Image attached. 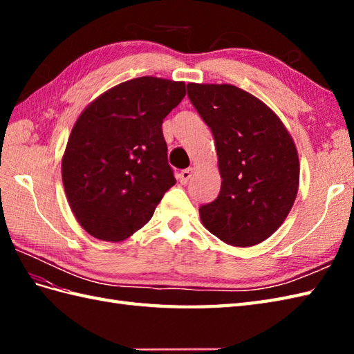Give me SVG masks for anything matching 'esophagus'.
Here are the masks:
<instances>
[{"instance_id": "obj_1", "label": "esophagus", "mask_w": 354, "mask_h": 354, "mask_svg": "<svg viewBox=\"0 0 354 354\" xmlns=\"http://www.w3.org/2000/svg\"><path fill=\"white\" fill-rule=\"evenodd\" d=\"M192 175H193V169H185V170H183V171L178 175L179 183H181V184H187V183H189V179L192 178Z\"/></svg>"}]
</instances>
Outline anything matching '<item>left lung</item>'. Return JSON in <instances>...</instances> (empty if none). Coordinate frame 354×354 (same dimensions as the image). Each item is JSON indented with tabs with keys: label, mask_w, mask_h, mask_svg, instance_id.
Wrapping results in <instances>:
<instances>
[{
	"label": "left lung",
	"mask_w": 354,
	"mask_h": 354,
	"mask_svg": "<svg viewBox=\"0 0 354 354\" xmlns=\"http://www.w3.org/2000/svg\"><path fill=\"white\" fill-rule=\"evenodd\" d=\"M213 132L221 193L199 208L202 225L231 246H254L281 227L295 202L299 160L290 133L257 97L228 84H189Z\"/></svg>",
	"instance_id": "1"
}]
</instances>
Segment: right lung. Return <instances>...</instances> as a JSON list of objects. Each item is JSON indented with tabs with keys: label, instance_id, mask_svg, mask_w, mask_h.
I'll return each instance as SVG.
<instances>
[{
	"label": "right lung",
	"instance_id": "1",
	"mask_svg": "<svg viewBox=\"0 0 354 354\" xmlns=\"http://www.w3.org/2000/svg\"><path fill=\"white\" fill-rule=\"evenodd\" d=\"M184 97V82L145 76L82 111L62 156V183L88 234L104 242L131 237L175 185L161 126Z\"/></svg>",
	"mask_w": 354,
	"mask_h": 354
}]
</instances>
